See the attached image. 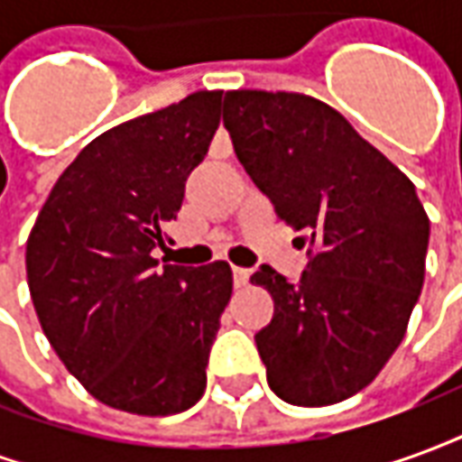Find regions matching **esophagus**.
<instances>
[{
  "label": "esophagus",
  "mask_w": 462,
  "mask_h": 462,
  "mask_svg": "<svg viewBox=\"0 0 462 462\" xmlns=\"http://www.w3.org/2000/svg\"><path fill=\"white\" fill-rule=\"evenodd\" d=\"M232 274H235V287H237V290H245V287L250 284V272L247 270L235 267V270H232Z\"/></svg>",
  "instance_id": "obj_1"
}]
</instances>
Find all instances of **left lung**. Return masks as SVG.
Here are the masks:
<instances>
[{"instance_id":"left-lung-1","label":"left lung","mask_w":462,"mask_h":462,"mask_svg":"<svg viewBox=\"0 0 462 462\" xmlns=\"http://www.w3.org/2000/svg\"><path fill=\"white\" fill-rule=\"evenodd\" d=\"M222 121L277 217L314 250L300 282L267 264L250 277L274 300L254 337L267 383L291 406L339 403L406 334L426 277V210L413 182L324 101L227 91Z\"/></svg>"}]
</instances>
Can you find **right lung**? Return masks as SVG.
I'll use <instances>...</instances> for the list:
<instances>
[{
  "label": "right lung",
  "instance_id": "right-lung-1",
  "mask_svg": "<svg viewBox=\"0 0 462 462\" xmlns=\"http://www.w3.org/2000/svg\"><path fill=\"white\" fill-rule=\"evenodd\" d=\"M222 91H195L101 133L61 172L26 240L46 339L101 403L171 416L205 393L232 297L227 262L158 264L165 225L220 125Z\"/></svg>",
  "mask_w": 462,
  "mask_h": 462
}]
</instances>
